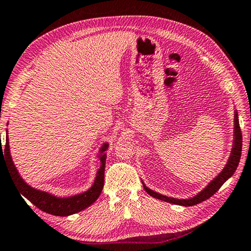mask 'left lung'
Returning a JSON list of instances; mask_svg holds the SVG:
<instances>
[{
	"mask_svg": "<svg viewBox=\"0 0 251 251\" xmlns=\"http://www.w3.org/2000/svg\"><path fill=\"white\" fill-rule=\"evenodd\" d=\"M233 122H234L233 143H232V150L230 152V156H228L226 164H225L223 170L221 171V172L217 174L213 180L209 181L208 184H207L201 191H199L197 195H195L194 197L191 198H184V199L173 198V197H169V196L162 195L159 194V192L151 190V189L148 188L146 184L144 183V181L141 180L144 189L146 190L147 194L151 195V197L159 199V201L170 202V204H174V205H180V206H194V205L199 204V202L206 201V199H208L209 197H212V196L223 186L225 181L228 180L232 176H233V173L235 172V170H237L239 165V162H240L241 150H242V133L240 130V125H239L238 112L235 110H234Z\"/></svg>",
	"mask_w": 251,
	"mask_h": 251,
	"instance_id": "1",
	"label": "left lung"
}]
</instances>
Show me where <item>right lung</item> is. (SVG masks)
<instances>
[{"label": "right lung", "instance_id": "1", "mask_svg": "<svg viewBox=\"0 0 251 251\" xmlns=\"http://www.w3.org/2000/svg\"><path fill=\"white\" fill-rule=\"evenodd\" d=\"M0 145V162L1 159L6 158L4 163L10 170L11 176L13 177L17 188L19 189L20 196H24L25 198H27L32 205L42 209L43 212L52 214V215L55 216H69L72 215V214L79 213L82 209L94 204L97 201V198L100 197L101 190H103L105 163H106V151L108 148V143H104L101 145L99 154L96 156L100 159V166L97 170L93 186L88 190L81 192V194L69 196V197H57V196L50 194L47 191L32 188L23 179V176H20L16 165H14L12 157H11L8 130H6L4 148H2V144Z\"/></svg>", "mask_w": 251, "mask_h": 251}]
</instances>
